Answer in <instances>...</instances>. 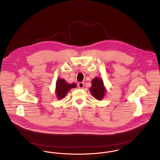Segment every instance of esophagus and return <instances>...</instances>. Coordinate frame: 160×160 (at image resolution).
<instances>
[{
    "mask_svg": "<svg viewBox=\"0 0 160 160\" xmlns=\"http://www.w3.org/2000/svg\"><path fill=\"white\" fill-rule=\"evenodd\" d=\"M77 86H78L79 88H83L84 86H85V84H84L83 82H80V83H78Z\"/></svg>",
    "mask_w": 160,
    "mask_h": 160,
    "instance_id": "34e87169",
    "label": "esophagus"
}]
</instances>
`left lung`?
<instances>
[{
  "instance_id": "obj_1",
  "label": "left lung",
  "mask_w": 160,
  "mask_h": 160,
  "mask_svg": "<svg viewBox=\"0 0 160 160\" xmlns=\"http://www.w3.org/2000/svg\"><path fill=\"white\" fill-rule=\"evenodd\" d=\"M90 92L94 98L98 100L102 99L105 92V89L101 78H95L92 80V86L90 88Z\"/></svg>"
}]
</instances>
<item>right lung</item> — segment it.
<instances>
[{
	"mask_svg": "<svg viewBox=\"0 0 160 160\" xmlns=\"http://www.w3.org/2000/svg\"><path fill=\"white\" fill-rule=\"evenodd\" d=\"M76 87L75 83L68 84L66 82V81L60 78L57 82L56 85V94L59 99L64 98L66 94L70 91L71 89Z\"/></svg>",
	"mask_w": 160,
	"mask_h": 160,
	"instance_id": "1",
	"label": "right lung"
}]
</instances>
